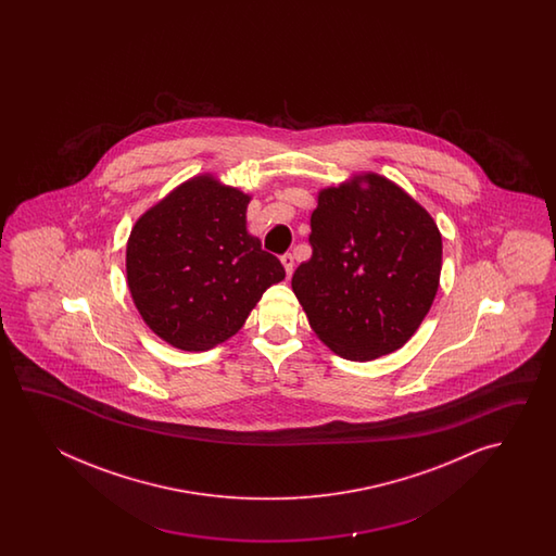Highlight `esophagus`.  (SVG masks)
Listing matches in <instances>:
<instances>
[{
  "instance_id": "1",
  "label": "esophagus",
  "mask_w": 556,
  "mask_h": 556,
  "mask_svg": "<svg viewBox=\"0 0 556 556\" xmlns=\"http://www.w3.org/2000/svg\"><path fill=\"white\" fill-rule=\"evenodd\" d=\"M280 262H282L286 276L290 278V276H292V270H294V256H292V254H282V256H280Z\"/></svg>"
}]
</instances>
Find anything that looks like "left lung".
<instances>
[{
  "label": "left lung",
  "instance_id": "left-lung-1",
  "mask_svg": "<svg viewBox=\"0 0 556 556\" xmlns=\"http://www.w3.org/2000/svg\"><path fill=\"white\" fill-rule=\"evenodd\" d=\"M312 258L292 290L336 354L367 362L407 342L435 300L441 235L424 206L374 173L319 190Z\"/></svg>",
  "mask_w": 556,
  "mask_h": 556
}]
</instances>
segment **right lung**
I'll return each mask as SVG.
<instances>
[{
  "label": "right lung",
  "instance_id": "add662e5",
  "mask_svg": "<svg viewBox=\"0 0 556 556\" xmlns=\"http://www.w3.org/2000/svg\"><path fill=\"white\" fill-rule=\"evenodd\" d=\"M250 197L211 175L182 182L135 223L127 283L144 324L187 352L235 336L273 283L280 261L247 230Z\"/></svg>",
  "mask_w": 556,
  "mask_h": 556
}]
</instances>
